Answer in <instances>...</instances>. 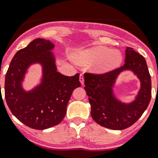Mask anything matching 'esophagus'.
Instances as JSON below:
<instances>
[{
    "label": "esophagus",
    "instance_id": "1",
    "mask_svg": "<svg viewBox=\"0 0 158 158\" xmlns=\"http://www.w3.org/2000/svg\"><path fill=\"white\" fill-rule=\"evenodd\" d=\"M79 80L80 82L81 83V85H84V81H85V79H84V76L82 74L80 75V77H79Z\"/></svg>",
    "mask_w": 158,
    "mask_h": 158
}]
</instances>
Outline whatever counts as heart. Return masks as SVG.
<instances>
[{
  "label": "heart",
  "mask_w": 158,
  "mask_h": 158,
  "mask_svg": "<svg viewBox=\"0 0 158 158\" xmlns=\"http://www.w3.org/2000/svg\"><path fill=\"white\" fill-rule=\"evenodd\" d=\"M79 60L84 63L99 62L97 69L101 72H107L115 69L123 60L122 54L117 50L104 46L86 49L81 52Z\"/></svg>",
  "instance_id": "obj_1"
}]
</instances>
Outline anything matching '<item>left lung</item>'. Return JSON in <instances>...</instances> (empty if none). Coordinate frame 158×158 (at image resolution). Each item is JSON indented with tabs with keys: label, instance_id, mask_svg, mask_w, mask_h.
<instances>
[{
	"label": "left lung",
	"instance_id": "8db88e82",
	"mask_svg": "<svg viewBox=\"0 0 158 158\" xmlns=\"http://www.w3.org/2000/svg\"><path fill=\"white\" fill-rule=\"evenodd\" d=\"M131 70L139 78L141 87L135 100L129 104L115 97L113 86L120 73ZM85 90L91 104V115L100 126L123 130L132 126L143 114L151 99V77L144 57L127 47L125 63L104 74L85 73Z\"/></svg>",
	"mask_w": 158,
	"mask_h": 158
}]
</instances>
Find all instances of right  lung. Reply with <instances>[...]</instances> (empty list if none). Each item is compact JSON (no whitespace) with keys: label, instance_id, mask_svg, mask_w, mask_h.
Instances as JSON below:
<instances>
[{"label":"right lung","instance_id":"right-lung-1","mask_svg":"<svg viewBox=\"0 0 158 158\" xmlns=\"http://www.w3.org/2000/svg\"><path fill=\"white\" fill-rule=\"evenodd\" d=\"M54 47L50 40H34L14 55L5 76V97L9 109L20 122L35 130L62 122L73 91L81 86L79 73L68 77L57 71ZM35 63L42 65L41 82L25 91L22 82L29 66Z\"/></svg>","mask_w":158,"mask_h":158}]
</instances>
